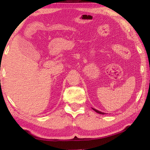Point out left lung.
I'll return each mask as SVG.
<instances>
[{
    "label": "left lung",
    "instance_id": "obj_1",
    "mask_svg": "<svg viewBox=\"0 0 150 150\" xmlns=\"http://www.w3.org/2000/svg\"><path fill=\"white\" fill-rule=\"evenodd\" d=\"M94 110H95L96 112H97V113H98V114H100V115H105V113H104V112H100V111H99V110H96V109H95V108H92Z\"/></svg>",
    "mask_w": 150,
    "mask_h": 150
}]
</instances>
